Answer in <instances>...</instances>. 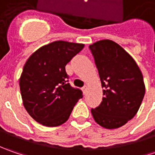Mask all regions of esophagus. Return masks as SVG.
I'll return each instance as SVG.
<instances>
[{
  "label": "esophagus",
  "mask_w": 155,
  "mask_h": 155,
  "mask_svg": "<svg viewBox=\"0 0 155 155\" xmlns=\"http://www.w3.org/2000/svg\"><path fill=\"white\" fill-rule=\"evenodd\" d=\"M87 89H88V88H87L86 85H84V86L82 88V91H83V92H84V94H86Z\"/></svg>",
  "instance_id": "obj_1"
}]
</instances>
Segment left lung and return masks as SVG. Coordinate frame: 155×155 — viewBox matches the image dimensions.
<instances>
[{"instance_id":"1","label":"left lung","mask_w":155,"mask_h":155,"mask_svg":"<svg viewBox=\"0 0 155 155\" xmlns=\"http://www.w3.org/2000/svg\"><path fill=\"white\" fill-rule=\"evenodd\" d=\"M89 48L104 88L102 103L91 109L93 118L105 128H120L135 116L143 100L141 71L134 58L112 40H100Z\"/></svg>"}]
</instances>
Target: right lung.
<instances>
[{"label":"right lung","mask_w":155,"mask_h":155,"mask_svg":"<svg viewBox=\"0 0 155 155\" xmlns=\"http://www.w3.org/2000/svg\"><path fill=\"white\" fill-rule=\"evenodd\" d=\"M84 46L58 40L40 47L27 59L20 89L24 107L36 122L47 127L61 125L83 97L81 90L71 86L65 65Z\"/></svg>","instance_id":"right-lung-1"}]
</instances>
